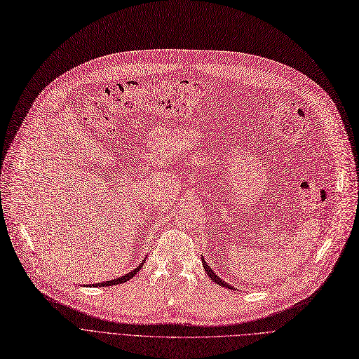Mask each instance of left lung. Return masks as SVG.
<instances>
[{"label":"left lung","instance_id":"obj_1","mask_svg":"<svg viewBox=\"0 0 359 359\" xmlns=\"http://www.w3.org/2000/svg\"><path fill=\"white\" fill-rule=\"evenodd\" d=\"M201 263H203V267H204V271H206L208 273V276L215 282V283H217V285H220V286H224V287H228V289H233L229 283H226L225 280H222L217 275H216V273L212 270V267L208 264V262L206 260H204V257H201Z\"/></svg>","mask_w":359,"mask_h":359}]
</instances>
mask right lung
<instances>
[{
    "label": "right lung",
    "instance_id": "add662e5",
    "mask_svg": "<svg viewBox=\"0 0 359 359\" xmlns=\"http://www.w3.org/2000/svg\"><path fill=\"white\" fill-rule=\"evenodd\" d=\"M143 264H144V260L135 267L134 270H131V271H128L127 275H124V276H121V278H116V279H111V280H107V282H100V283H93V285H86V286H112V285H119V283H124V282H127V280H130V279H133L135 275H137V271H140V269L143 267Z\"/></svg>",
    "mask_w": 359,
    "mask_h": 359
}]
</instances>
